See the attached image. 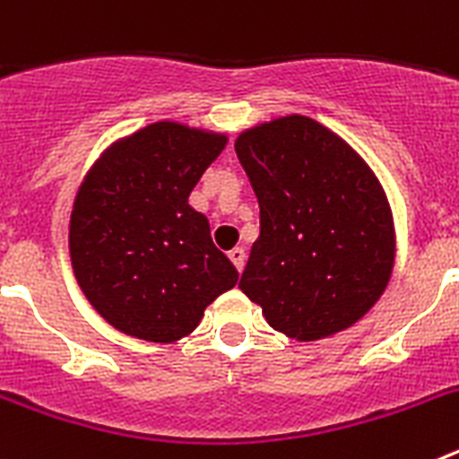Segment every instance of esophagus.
Masks as SVG:
<instances>
[{"label": "esophagus", "mask_w": 459, "mask_h": 459, "mask_svg": "<svg viewBox=\"0 0 459 459\" xmlns=\"http://www.w3.org/2000/svg\"><path fill=\"white\" fill-rule=\"evenodd\" d=\"M230 259H232V264L237 266L238 273H241L243 266H246V250H243V248L230 250Z\"/></svg>", "instance_id": "34e87169"}]
</instances>
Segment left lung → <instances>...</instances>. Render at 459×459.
Returning <instances> with one entry per match:
<instances>
[{
  "label": "left lung",
  "instance_id": "1",
  "mask_svg": "<svg viewBox=\"0 0 459 459\" xmlns=\"http://www.w3.org/2000/svg\"><path fill=\"white\" fill-rule=\"evenodd\" d=\"M259 202L241 291L294 340L359 322L386 290L395 238L386 195L359 153L307 117H282L234 144Z\"/></svg>",
  "mask_w": 459,
  "mask_h": 459
}]
</instances>
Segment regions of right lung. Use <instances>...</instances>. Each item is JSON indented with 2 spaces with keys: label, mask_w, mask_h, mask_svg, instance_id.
Segmentation results:
<instances>
[{
  "label": "right lung",
  "mask_w": 459,
  "mask_h": 459,
  "mask_svg": "<svg viewBox=\"0 0 459 459\" xmlns=\"http://www.w3.org/2000/svg\"><path fill=\"white\" fill-rule=\"evenodd\" d=\"M225 135L158 121L93 165L71 216V259L91 306L133 338L174 342L237 285L188 195Z\"/></svg>",
  "instance_id": "obj_1"
}]
</instances>
